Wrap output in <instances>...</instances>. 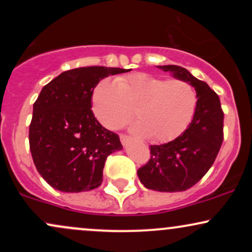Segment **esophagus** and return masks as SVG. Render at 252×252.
<instances>
[{"mask_svg":"<svg viewBox=\"0 0 252 252\" xmlns=\"http://www.w3.org/2000/svg\"><path fill=\"white\" fill-rule=\"evenodd\" d=\"M121 142H122L123 146H126L130 142V137L126 135H121Z\"/></svg>","mask_w":252,"mask_h":252,"instance_id":"34e87169","label":"esophagus"}]
</instances>
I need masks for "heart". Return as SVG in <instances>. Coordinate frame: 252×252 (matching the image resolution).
<instances>
[{
    "instance_id": "heart-1",
    "label": "heart",
    "mask_w": 252,
    "mask_h": 252,
    "mask_svg": "<svg viewBox=\"0 0 252 252\" xmlns=\"http://www.w3.org/2000/svg\"><path fill=\"white\" fill-rule=\"evenodd\" d=\"M94 116L108 129H116L132 117V131L152 142L174 140L194 116L196 94L185 80H166L148 73L102 79L92 94Z\"/></svg>"
}]
</instances>
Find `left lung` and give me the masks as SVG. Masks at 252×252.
I'll return each instance as SVG.
<instances>
[{"mask_svg":"<svg viewBox=\"0 0 252 252\" xmlns=\"http://www.w3.org/2000/svg\"><path fill=\"white\" fill-rule=\"evenodd\" d=\"M158 68L190 84L198 100L187 129L168 143L150 146L152 158L137 170V175L148 189L182 192L200 180L215 162L222 143L224 114L218 94L186 68L176 65H162Z\"/></svg>","mask_w":252,"mask_h":252,"instance_id":"left-lung-1","label":"left lung"}]
</instances>
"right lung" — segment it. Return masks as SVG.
Masks as SVG:
<instances>
[{"label": "right lung", "mask_w": 252, "mask_h": 252, "mask_svg": "<svg viewBox=\"0 0 252 252\" xmlns=\"http://www.w3.org/2000/svg\"><path fill=\"white\" fill-rule=\"evenodd\" d=\"M129 71L73 68L42 88L33 105L30 148L37 172L53 189L78 193L100 186L106 158L123 147L94 117L92 94L104 78Z\"/></svg>", "instance_id": "right-lung-1"}]
</instances>
